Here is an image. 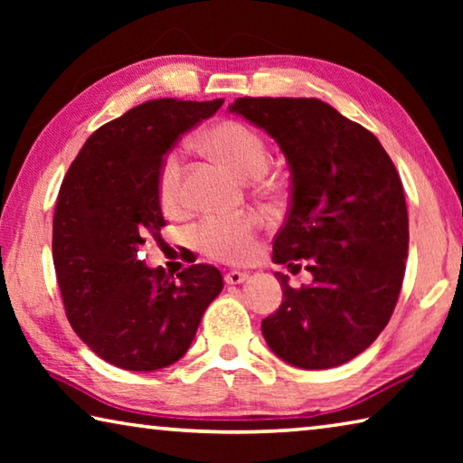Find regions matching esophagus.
<instances>
[{
    "label": "esophagus",
    "instance_id": "esophagus-1",
    "mask_svg": "<svg viewBox=\"0 0 463 463\" xmlns=\"http://www.w3.org/2000/svg\"><path fill=\"white\" fill-rule=\"evenodd\" d=\"M249 278V273H245V271H237V269H232V271H229L224 276V281L229 286H237V284H242V281H245Z\"/></svg>",
    "mask_w": 463,
    "mask_h": 463
}]
</instances>
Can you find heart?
<instances>
[{"mask_svg": "<svg viewBox=\"0 0 463 463\" xmlns=\"http://www.w3.org/2000/svg\"><path fill=\"white\" fill-rule=\"evenodd\" d=\"M200 146L216 161L224 163L242 179H255L268 165V146L253 128L237 120H222L203 130ZM159 200L163 208L179 210L184 206V169L182 156L171 151L159 169ZM261 218L255 213L234 216H206L194 229L195 249L210 260L222 263H242L255 250Z\"/></svg>", "mask_w": 463, "mask_h": 463, "instance_id": "1", "label": "heart"}]
</instances>
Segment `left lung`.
I'll use <instances>...</instances> for the list:
<instances>
[{
  "label": "left lung",
  "mask_w": 463,
  "mask_h": 463,
  "mask_svg": "<svg viewBox=\"0 0 463 463\" xmlns=\"http://www.w3.org/2000/svg\"><path fill=\"white\" fill-rule=\"evenodd\" d=\"M231 112L279 145L289 213L273 261L312 273L263 318L269 349L302 370L347 364L378 339L394 312L409 255L402 182L380 140L317 98H239Z\"/></svg>",
  "instance_id": "left-lung-1"
}]
</instances>
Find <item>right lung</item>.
<instances>
[{
	"mask_svg": "<svg viewBox=\"0 0 463 463\" xmlns=\"http://www.w3.org/2000/svg\"><path fill=\"white\" fill-rule=\"evenodd\" d=\"M224 99H151L99 127L61 184L52 261L69 323L104 362L155 372L185 355L222 276L198 263L182 273L146 268L138 250L165 218L159 169L175 140Z\"/></svg>",
	"mask_w": 463,
	"mask_h": 463,
	"instance_id": "right-lung-1",
	"label": "right lung"
}]
</instances>
